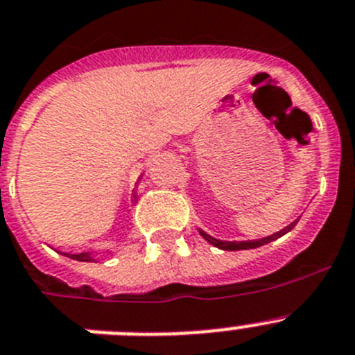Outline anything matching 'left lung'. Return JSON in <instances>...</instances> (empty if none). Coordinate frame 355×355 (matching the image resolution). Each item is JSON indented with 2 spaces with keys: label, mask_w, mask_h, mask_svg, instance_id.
Listing matches in <instances>:
<instances>
[{
  "label": "left lung",
  "mask_w": 355,
  "mask_h": 355,
  "mask_svg": "<svg viewBox=\"0 0 355 355\" xmlns=\"http://www.w3.org/2000/svg\"><path fill=\"white\" fill-rule=\"evenodd\" d=\"M296 223H298V220H295V223H291L289 226H286V228L280 230V232L272 233V235H269V237L257 239V241H219V239H215V237H211V235H208L207 232H202L201 228H199V233H201V237L205 239V241L210 242L211 246L219 248V250H226V251L255 250V248L264 246V244H269V242H272V241H277V239H280L282 235H286L287 232H291V230L295 228Z\"/></svg>",
  "instance_id": "1"
}]
</instances>
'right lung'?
Here are the masks:
<instances>
[{
    "label": "right lung",
    "mask_w": 355,
    "mask_h": 355,
    "mask_svg": "<svg viewBox=\"0 0 355 355\" xmlns=\"http://www.w3.org/2000/svg\"><path fill=\"white\" fill-rule=\"evenodd\" d=\"M62 255L68 257V259L80 260V262H95V259L91 257V253H77V255H71V253H62Z\"/></svg>",
    "instance_id": "obj_1"
}]
</instances>
